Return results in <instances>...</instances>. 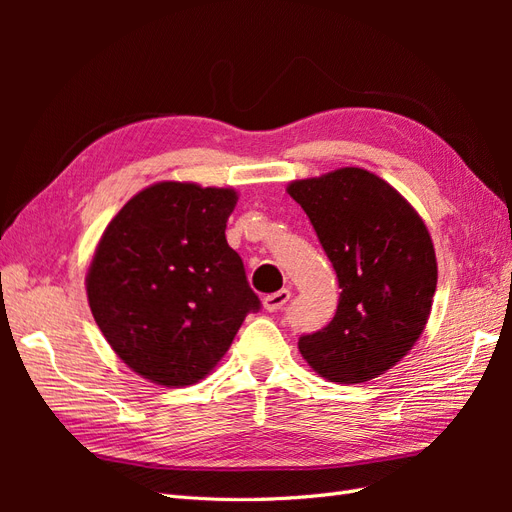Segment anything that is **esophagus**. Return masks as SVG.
I'll return each mask as SVG.
<instances>
[{
	"label": "esophagus",
	"instance_id": "34e87169",
	"mask_svg": "<svg viewBox=\"0 0 512 512\" xmlns=\"http://www.w3.org/2000/svg\"><path fill=\"white\" fill-rule=\"evenodd\" d=\"M290 299V290H280V292H273V294H267L265 299H262V305H265L267 312H277V309H282Z\"/></svg>",
	"mask_w": 512,
	"mask_h": 512
}]
</instances>
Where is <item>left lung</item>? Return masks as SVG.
Wrapping results in <instances>:
<instances>
[{
	"label": "left lung",
	"instance_id": "obj_1",
	"mask_svg": "<svg viewBox=\"0 0 512 512\" xmlns=\"http://www.w3.org/2000/svg\"><path fill=\"white\" fill-rule=\"evenodd\" d=\"M288 194L307 213L342 288L333 320L303 335L299 352L331 382L378 378L427 324L438 284L429 230L393 185L365 168L292 181Z\"/></svg>",
	"mask_w": 512,
	"mask_h": 512
}]
</instances>
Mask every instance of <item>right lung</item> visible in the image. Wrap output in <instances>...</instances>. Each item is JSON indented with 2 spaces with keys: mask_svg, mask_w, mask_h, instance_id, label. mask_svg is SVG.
I'll use <instances>...</instances> for the list:
<instances>
[{
  "mask_svg": "<svg viewBox=\"0 0 512 512\" xmlns=\"http://www.w3.org/2000/svg\"><path fill=\"white\" fill-rule=\"evenodd\" d=\"M232 188L162 181L106 226L87 299L106 342L138 376L179 389L203 380L260 299L226 241Z\"/></svg>",
  "mask_w": 512,
  "mask_h": 512,
  "instance_id": "add662e5",
  "label": "right lung"
}]
</instances>
